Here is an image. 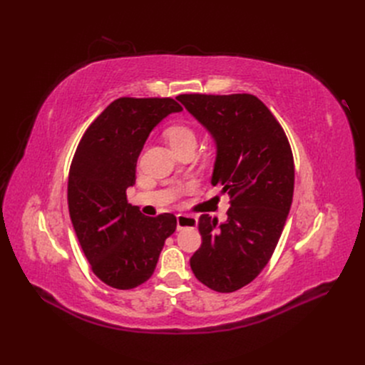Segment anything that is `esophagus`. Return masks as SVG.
Segmentation results:
<instances>
[{"label":"esophagus","mask_w":365,"mask_h":365,"mask_svg":"<svg viewBox=\"0 0 365 365\" xmlns=\"http://www.w3.org/2000/svg\"><path fill=\"white\" fill-rule=\"evenodd\" d=\"M197 227V218L192 215H185V214H178L177 215V229H195Z\"/></svg>","instance_id":"esophagus-1"}]
</instances>
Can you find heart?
<instances>
[{
	"mask_svg": "<svg viewBox=\"0 0 365 365\" xmlns=\"http://www.w3.org/2000/svg\"><path fill=\"white\" fill-rule=\"evenodd\" d=\"M165 135H166V140L169 141L170 147H175V145L184 144V143H188V141L196 143L195 132L185 125H172L166 129Z\"/></svg>",
	"mask_w": 365,
	"mask_h": 365,
	"instance_id": "obj_1",
	"label": "heart"
}]
</instances>
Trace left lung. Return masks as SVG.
<instances>
[{
    "label": "left lung",
    "mask_w": 365,
    "mask_h": 365,
    "mask_svg": "<svg viewBox=\"0 0 365 365\" xmlns=\"http://www.w3.org/2000/svg\"><path fill=\"white\" fill-rule=\"evenodd\" d=\"M177 99L217 145L212 185L230 196L227 221L199 218L200 248L190 258L197 279L233 292L259 274L277 245L294 193L288 138L254 95H180Z\"/></svg>",
    "instance_id": "1"
}]
</instances>
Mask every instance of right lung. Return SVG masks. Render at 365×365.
Wrapping results in <instances>:
<instances>
[{
	"instance_id": "right-lung-1",
	"label": "right lung",
	"mask_w": 365,
	"mask_h": 365,
	"mask_svg": "<svg viewBox=\"0 0 365 365\" xmlns=\"http://www.w3.org/2000/svg\"><path fill=\"white\" fill-rule=\"evenodd\" d=\"M182 107L170 98H120L88 128L68 178V207L81 250L99 279L117 289L148 281L165 240L175 232L173 214L145 217L128 203L136 162L148 135Z\"/></svg>"
}]
</instances>
